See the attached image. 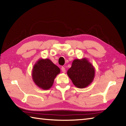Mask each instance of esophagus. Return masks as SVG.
Instances as JSON below:
<instances>
[{
	"instance_id": "obj_1",
	"label": "esophagus",
	"mask_w": 126,
	"mask_h": 126,
	"mask_svg": "<svg viewBox=\"0 0 126 126\" xmlns=\"http://www.w3.org/2000/svg\"><path fill=\"white\" fill-rule=\"evenodd\" d=\"M61 69H62V71L63 73H65V69L64 67H62L61 68Z\"/></svg>"
}]
</instances>
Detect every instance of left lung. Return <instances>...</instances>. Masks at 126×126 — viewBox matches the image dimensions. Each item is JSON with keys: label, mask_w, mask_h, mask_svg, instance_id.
I'll use <instances>...</instances> for the list:
<instances>
[{"label": "left lung", "mask_w": 126, "mask_h": 126, "mask_svg": "<svg viewBox=\"0 0 126 126\" xmlns=\"http://www.w3.org/2000/svg\"><path fill=\"white\" fill-rule=\"evenodd\" d=\"M67 75L78 88H84L90 85L95 76V68L86 58L76 59L68 70Z\"/></svg>", "instance_id": "8db88e82"}]
</instances>
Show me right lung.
<instances>
[{"instance_id": "add662e5", "label": "right lung", "mask_w": 126, "mask_h": 126, "mask_svg": "<svg viewBox=\"0 0 126 126\" xmlns=\"http://www.w3.org/2000/svg\"><path fill=\"white\" fill-rule=\"evenodd\" d=\"M61 70L50 59L40 58L34 65L32 76L39 88L47 90L52 87L55 78Z\"/></svg>"}]
</instances>
